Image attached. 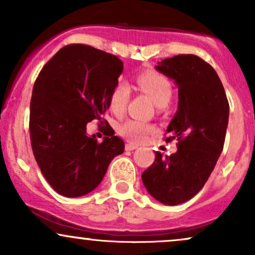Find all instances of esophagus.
<instances>
[{"mask_svg": "<svg viewBox=\"0 0 255 255\" xmlns=\"http://www.w3.org/2000/svg\"><path fill=\"white\" fill-rule=\"evenodd\" d=\"M137 146L135 144H131V142H128V144H126V151H133L135 150Z\"/></svg>", "mask_w": 255, "mask_h": 255, "instance_id": "34e87169", "label": "esophagus"}]
</instances>
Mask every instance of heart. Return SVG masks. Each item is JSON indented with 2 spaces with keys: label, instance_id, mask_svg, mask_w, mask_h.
Returning a JSON list of instances; mask_svg holds the SVG:
<instances>
[{
  "label": "heart",
  "instance_id": "b5f03b06",
  "mask_svg": "<svg viewBox=\"0 0 255 255\" xmlns=\"http://www.w3.org/2000/svg\"><path fill=\"white\" fill-rule=\"evenodd\" d=\"M136 85L142 92L148 95L154 104L164 108L170 103L172 97V85L165 75L156 71H146L136 77ZM129 87L127 84L120 83L114 87L109 97V105L113 113L121 115L126 110L129 101ZM153 131V127L145 122L129 120L120 127V133L130 141L141 142L148 134Z\"/></svg>",
  "mask_w": 255,
  "mask_h": 255
}]
</instances>
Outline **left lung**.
<instances>
[{"instance_id":"left-lung-1","label":"left lung","mask_w":255,"mask_h":255,"mask_svg":"<svg viewBox=\"0 0 255 255\" xmlns=\"http://www.w3.org/2000/svg\"><path fill=\"white\" fill-rule=\"evenodd\" d=\"M156 69L178 87V108L165 139L176 140L177 151L165 157L157 151L141 178L156 200L174 206L194 197L215 169L223 151L229 103L217 73L195 55L165 58Z\"/></svg>"}]
</instances>
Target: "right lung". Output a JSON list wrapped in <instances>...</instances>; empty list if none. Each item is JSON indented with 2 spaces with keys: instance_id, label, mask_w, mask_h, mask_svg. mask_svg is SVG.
<instances>
[{
  "instance_id": "right-lung-1",
  "label": "right lung",
  "mask_w": 255,
  "mask_h": 255,
  "mask_svg": "<svg viewBox=\"0 0 255 255\" xmlns=\"http://www.w3.org/2000/svg\"><path fill=\"white\" fill-rule=\"evenodd\" d=\"M124 63L115 55L85 44L60 49L40 71L30 104L32 151L40 171L58 194L77 198L97 188L125 142L104 115ZM92 119L108 133L98 143L87 135Z\"/></svg>"
}]
</instances>
